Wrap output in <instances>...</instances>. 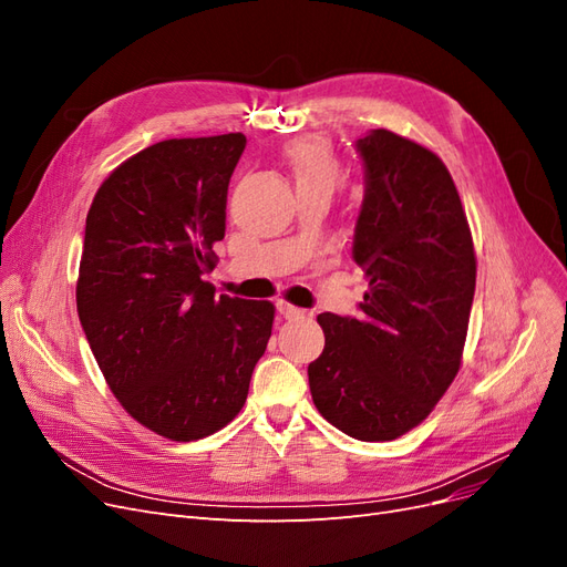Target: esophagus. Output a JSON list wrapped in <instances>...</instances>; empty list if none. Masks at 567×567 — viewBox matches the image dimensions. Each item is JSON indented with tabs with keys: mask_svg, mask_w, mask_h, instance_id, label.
<instances>
[{
	"mask_svg": "<svg viewBox=\"0 0 567 567\" xmlns=\"http://www.w3.org/2000/svg\"><path fill=\"white\" fill-rule=\"evenodd\" d=\"M277 310H279V315H281L284 319H302V317L310 315L307 310H302V307L288 305V302H277Z\"/></svg>",
	"mask_w": 567,
	"mask_h": 567,
	"instance_id": "obj_1",
	"label": "esophagus"
}]
</instances>
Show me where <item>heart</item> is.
<instances>
[{"mask_svg":"<svg viewBox=\"0 0 567 567\" xmlns=\"http://www.w3.org/2000/svg\"><path fill=\"white\" fill-rule=\"evenodd\" d=\"M284 158L293 173L296 186L333 188L340 182V163L331 144L321 136H300L284 148Z\"/></svg>","mask_w":567,"mask_h":567,"instance_id":"b5f03b06","label":"heart"}]
</instances>
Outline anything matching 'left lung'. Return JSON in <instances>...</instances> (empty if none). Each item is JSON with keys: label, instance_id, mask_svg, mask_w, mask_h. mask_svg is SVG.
Returning <instances> with one entry per match:
<instances>
[{"label": "left lung", "instance_id": "left-lung-1", "mask_svg": "<svg viewBox=\"0 0 567 567\" xmlns=\"http://www.w3.org/2000/svg\"><path fill=\"white\" fill-rule=\"evenodd\" d=\"M352 260L369 279L359 317L323 312L307 367L319 414L354 440L404 435L454 381L475 293L473 238L447 167L404 136L369 130Z\"/></svg>", "mask_w": 567, "mask_h": 567}]
</instances>
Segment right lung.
Listing matches in <instances>:
<instances>
[{"label": "right lung", "mask_w": 567, "mask_h": 567, "mask_svg": "<svg viewBox=\"0 0 567 567\" xmlns=\"http://www.w3.org/2000/svg\"><path fill=\"white\" fill-rule=\"evenodd\" d=\"M244 148L238 132L153 144L99 186L84 227L82 331L117 402L167 440L225 427L271 336V302L203 281Z\"/></svg>", "instance_id": "1"}]
</instances>
